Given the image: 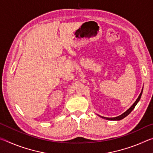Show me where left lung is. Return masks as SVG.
<instances>
[{"mask_svg":"<svg viewBox=\"0 0 153 153\" xmlns=\"http://www.w3.org/2000/svg\"><path fill=\"white\" fill-rule=\"evenodd\" d=\"M142 93V92H141L138 98L136 99L135 102H134V104H133L132 105H131V107L130 108H129V109L127 110V111H126V112H124L123 114H121V115L118 116V117H102L104 118V119H106V120H122V119H123L124 117H126L127 115H128L131 112V111H132V110L134 109V107H136V105H137V103L138 102L140 99Z\"/></svg>","mask_w":153,"mask_h":153,"instance_id":"obj_1","label":"left lung"}]
</instances>
